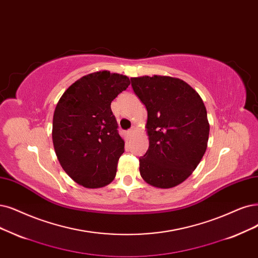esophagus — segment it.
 <instances>
[{"label":"esophagus","mask_w":258,"mask_h":258,"mask_svg":"<svg viewBox=\"0 0 258 258\" xmlns=\"http://www.w3.org/2000/svg\"><path fill=\"white\" fill-rule=\"evenodd\" d=\"M134 132H135V128H134V127H132L131 130H128V131H127V134H128L130 136H132L133 134H134Z\"/></svg>","instance_id":"esophagus-1"}]
</instances>
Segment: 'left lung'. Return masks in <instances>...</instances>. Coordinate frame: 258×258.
<instances>
[{"mask_svg": "<svg viewBox=\"0 0 258 258\" xmlns=\"http://www.w3.org/2000/svg\"><path fill=\"white\" fill-rule=\"evenodd\" d=\"M132 87L148 110L149 149L139 157L140 175L157 188H172L201 161L209 135L205 105L184 81L154 75L132 78Z\"/></svg>", "mask_w": 258, "mask_h": 258, "instance_id": "obj_1", "label": "left lung"}]
</instances>
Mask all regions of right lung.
Masks as SVG:
<instances>
[{
	"label": "right lung",
	"mask_w": 258,
	"mask_h": 258,
	"mask_svg": "<svg viewBox=\"0 0 258 258\" xmlns=\"http://www.w3.org/2000/svg\"><path fill=\"white\" fill-rule=\"evenodd\" d=\"M125 75L100 71L83 76L64 91L53 117V145L62 169L86 188L109 184L124 152L110 108L125 90Z\"/></svg>",
	"instance_id": "obj_1"
}]
</instances>
